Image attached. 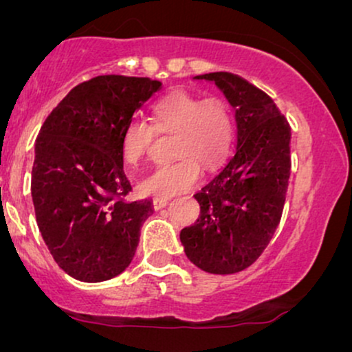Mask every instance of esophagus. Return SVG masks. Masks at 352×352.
Instances as JSON below:
<instances>
[{"mask_svg": "<svg viewBox=\"0 0 352 352\" xmlns=\"http://www.w3.org/2000/svg\"><path fill=\"white\" fill-rule=\"evenodd\" d=\"M165 205H168V199H155V200H153V208H155V210L164 208Z\"/></svg>", "mask_w": 352, "mask_h": 352, "instance_id": "esophagus-1", "label": "esophagus"}]
</instances>
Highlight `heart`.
I'll use <instances>...</instances> for the list:
<instances>
[{
    "label": "heart",
    "instance_id": "heart-1",
    "mask_svg": "<svg viewBox=\"0 0 352 352\" xmlns=\"http://www.w3.org/2000/svg\"><path fill=\"white\" fill-rule=\"evenodd\" d=\"M155 132L172 135L170 164L157 167L140 182L145 195L168 199L184 192L200 179V167L213 170L227 159L235 137L232 109L218 96H200L175 91L152 107L151 124L132 119L120 134V151L125 162L137 164L151 151Z\"/></svg>",
    "mask_w": 352,
    "mask_h": 352
}]
</instances>
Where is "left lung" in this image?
Segmentation results:
<instances>
[{
    "mask_svg": "<svg viewBox=\"0 0 352 352\" xmlns=\"http://www.w3.org/2000/svg\"><path fill=\"white\" fill-rule=\"evenodd\" d=\"M235 109L236 147L221 170L195 193L200 217L180 232L185 254L213 274L252 266L280 225L289 172L292 127L274 100L232 72H208Z\"/></svg>",
    "mask_w": 352,
    "mask_h": 352,
    "instance_id": "obj_1",
    "label": "left lung"
}]
</instances>
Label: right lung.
<instances>
[{"instance_id": "1", "label": "right lung", "mask_w": 352, "mask_h": 352, "mask_svg": "<svg viewBox=\"0 0 352 352\" xmlns=\"http://www.w3.org/2000/svg\"><path fill=\"white\" fill-rule=\"evenodd\" d=\"M162 87L159 80L98 76L71 89L44 120L31 173L36 221L59 268L79 281L122 273L134 258L151 200H127L120 134Z\"/></svg>"}]
</instances>
